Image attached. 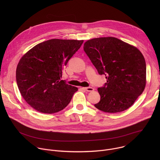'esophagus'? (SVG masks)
I'll return each mask as SVG.
<instances>
[{
	"instance_id": "esophagus-1",
	"label": "esophagus",
	"mask_w": 160,
	"mask_h": 160,
	"mask_svg": "<svg viewBox=\"0 0 160 160\" xmlns=\"http://www.w3.org/2000/svg\"><path fill=\"white\" fill-rule=\"evenodd\" d=\"M83 90L87 91V92H92V91L94 90V88H92V87H83L82 88Z\"/></svg>"
}]
</instances>
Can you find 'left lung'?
<instances>
[{
    "instance_id": "obj_1",
    "label": "left lung",
    "mask_w": 160,
    "mask_h": 160,
    "mask_svg": "<svg viewBox=\"0 0 160 160\" xmlns=\"http://www.w3.org/2000/svg\"><path fill=\"white\" fill-rule=\"evenodd\" d=\"M83 50L98 73L107 79L104 86L98 89L101 100L95 107L115 113L132 106L146 84V65L141 52L112 37L88 40Z\"/></svg>"
}]
</instances>
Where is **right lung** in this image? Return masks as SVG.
I'll return each instance as SVG.
<instances>
[{
    "instance_id": "right-lung-1",
    "label": "right lung",
    "mask_w": 160,
    "mask_h": 160,
    "mask_svg": "<svg viewBox=\"0 0 160 160\" xmlns=\"http://www.w3.org/2000/svg\"><path fill=\"white\" fill-rule=\"evenodd\" d=\"M83 40L51 39L40 43L20 59L16 82L26 102L42 113L59 112L70 103L78 88L61 80L64 66Z\"/></svg>"
}]
</instances>
